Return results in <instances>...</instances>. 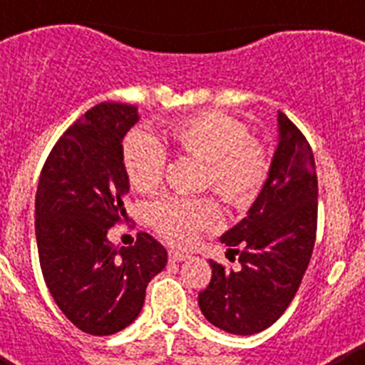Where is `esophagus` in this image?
<instances>
[{"instance_id":"obj_1","label":"esophagus","mask_w":365,"mask_h":365,"mask_svg":"<svg viewBox=\"0 0 365 365\" xmlns=\"http://www.w3.org/2000/svg\"><path fill=\"white\" fill-rule=\"evenodd\" d=\"M168 256H170V261H173V263H179V261H186V259H190V254H186V252H179V250H170V252H168Z\"/></svg>"}]
</instances>
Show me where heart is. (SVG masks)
Segmentation results:
<instances>
[{
	"label": "heart",
	"mask_w": 365,
	"mask_h": 365,
	"mask_svg": "<svg viewBox=\"0 0 365 365\" xmlns=\"http://www.w3.org/2000/svg\"><path fill=\"white\" fill-rule=\"evenodd\" d=\"M166 143L180 155L202 160L205 188H212L234 208L256 201L269 179L270 160L263 144L248 128L221 111H201L173 120L163 130ZM168 153L144 131H131L122 143V166L130 185L140 193H153L163 185ZM155 232L170 243L188 245L205 228L217 227L221 210L214 199L164 197L148 210Z\"/></svg>",
	"instance_id": "heart-1"
}]
</instances>
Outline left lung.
<instances>
[{"label":"left lung","mask_w":365,"mask_h":365,"mask_svg":"<svg viewBox=\"0 0 365 365\" xmlns=\"http://www.w3.org/2000/svg\"><path fill=\"white\" fill-rule=\"evenodd\" d=\"M279 143L269 179L248 215L222 235L228 269L210 259L212 279L199 307L215 327L256 334L291 305L307 270L318 225V179L311 144L285 113H278Z\"/></svg>","instance_id":"obj_1"}]
</instances>
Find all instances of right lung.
Listing matches in <instances>:
<instances>
[{
  "label": "right lung",
  "mask_w": 365,
  "mask_h": 365,
  "mask_svg": "<svg viewBox=\"0 0 365 365\" xmlns=\"http://www.w3.org/2000/svg\"><path fill=\"white\" fill-rule=\"evenodd\" d=\"M137 108L102 102L69 125L41 170L36 241L43 279L73 325L93 336L122 331L140 314L146 287L166 267V248L140 232L113 247L108 230L125 215L130 180L122 138Z\"/></svg>",
  "instance_id": "obj_1"
}]
</instances>
